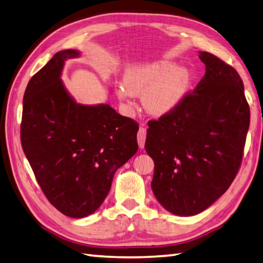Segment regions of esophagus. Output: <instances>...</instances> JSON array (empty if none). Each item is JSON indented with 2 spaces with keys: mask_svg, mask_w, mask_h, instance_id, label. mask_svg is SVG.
Masks as SVG:
<instances>
[{
  "mask_svg": "<svg viewBox=\"0 0 263 263\" xmlns=\"http://www.w3.org/2000/svg\"><path fill=\"white\" fill-rule=\"evenodd\" d=\"M146 137H147V130L144 126H141L138 131V144L141 149L144 148V142H146Z\"/></svg>",
  "mask_w": 263,
  "mask_h": 263,
  "instance_id": "obj_1",
  "label": "esophagus"
}]
</instances>
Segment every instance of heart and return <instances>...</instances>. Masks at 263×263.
I'll list each match as a JSON object with an SVG mask.
<instances>
[{
    "instance_id": "b5f03b06",
    "label": "heart",
    "mask_w": 263,
    "mask_h": 263,
    "mask_svg": "<svg viewBox=\"0 0 263 263\" xmlns=\"http://www.w3.org/2000/svg\"><path fill=\"white\" fill-rule=\"evenodd\" d=\"M123 81L116 87L120 102L127 105L133 96H142L144 110L160 117L173 113L185 100L192 73L186 66H176L174 61L159 60L128 65Z\"/></svg>"
}]
</instances>
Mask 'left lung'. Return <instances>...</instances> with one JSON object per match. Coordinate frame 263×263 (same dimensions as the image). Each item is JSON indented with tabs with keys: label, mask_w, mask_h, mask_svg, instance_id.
<instances>
[{
	"label": "left lung",
	"mask_w": 263,
	"mask_h": 263,
	"mask_svg": "<svg viewBox=\"0 0 263 263\" xmlns=\"http://www.w3.org/2000/svg\"><path fill=\"white\" fill-rule=\"evenodd\" d=\"M204 77L173 113L148 123L152 189L171 214L194 216L219 199L235 178L250 125L237 71L200 52Z\"/></svg>",
	"instance_id": "1"
}]
</instances>
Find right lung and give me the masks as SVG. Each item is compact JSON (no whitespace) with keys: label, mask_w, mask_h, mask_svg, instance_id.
<instances>
[{"label":"right lung","mask_w":263,"mask_h":263,"mask_svg":"<svg viewBox=\"0 0 263 263\" xmlns=\"http://www.w3.org/2000/svg\"><path fill=\"white\" fill-rule=\"evenodd\" d=\"M78 49L58 52L28 82L24 95L21 144L49 202L63 215L93 214L115 172L138 150L137 123L108 104L77 103L61 79Z\"/></svg>","instance_id":"1"}]
</instances>
